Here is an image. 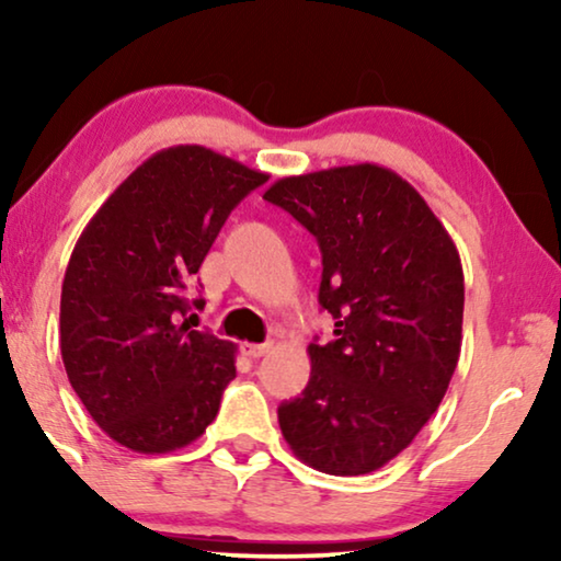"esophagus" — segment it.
Returning a JSON list of instances; mask_svg holds the SVG:
<instances>
[{"label":"esophagus","instance_id":"34e87169","mask_svg":"<svg viewBox=\"0 0 561 561\" xmlns=\"http://www.w3.org/2000/svg\"><path fill=\"white\" fill-rule=\"evenodd\" d=\"M271 347H273L271 342H265V344H252V342H244V344H242V352H244V355H248V357L257 359V357L267 355V352H271Z\"/></svg>","mask_w":561,"mask_h":561}]
</instances>
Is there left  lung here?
I'll use <instances>...</instances> for the list:
<instances>
[{
  "label": "left lung",
  "mask_w": 561,
  "mask_h": 561,
  "mask_svg": "<svg viewBox=\"0 0 561 561\" xmlns=\"http://www.w3.org/2000/svg\"><path fill=\"white\" fill-rule=\"evenodd\" d=\"M263 198L317 237L319 304L334 317V342L309 344V386L280 403L283 439L319 472L380 470L416 439L455 375L459 252L424 196L375 163L288 175Z\"/></svg>",
  "instance_id": "obj_1"
}]
</instances>
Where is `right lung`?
Listing matches in <instances>:
<instances>
[{
  "instance_id": "right-lung-1",
  "label": "right lung",
  "mask_w": 561,
  "mask_h": 561,
  "mask_svg": "<svg viewBox=\"0 0 561 561\" xmlns=\"http://www.w3.org/2000/svg\"><path fill=\"white\" fill-rule=\"evenodd\" d=\"M267 173L202 145L137 165L83 229L60 290V355L102 432L140 455L196 442L237 375V347L188 327L186 283ZM202 309L204 301H194Z\"/></svg>"
}]
</instances>
